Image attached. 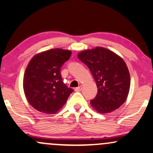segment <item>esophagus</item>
Segmentation results:
<instances>
[{
    "mask_svg": "<svg viewBox=\"0 0 153 153\" xmlns=\"http://www.w3.org/2000/svg\"><path fill=\"white\" fill-rule=\"evenodd\" d=\"M82 90V85H80V86H79V87H78V88H76L75 89V91H77V92H78V91H80Z\"/></svg>",
    "mask_w": 153,
    "mask_h": 153,
    "instance_id": "esophagus-1",
    "label": "esophagus"
}]
</instances>
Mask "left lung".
Listing matches in <instances>:
<instances>
[{
    "label": "left lung",
    "mask_w": 153,
    "mask_h": 153,
    "mask_svg": "<svg viewBox=\"0 0 153 153\" xmlns=\"http://www.w3.org/2000/svg\"><path fill=\"white\" fill-rule=\"evenodd\" d=\"M78 58L89 68L97 87L91 105L101 114L113 112L126 102L130 87V73L123 59L102 47L85 50Z\"/></svg>",
    "instance_id": "obj_1"
}]
</instances>
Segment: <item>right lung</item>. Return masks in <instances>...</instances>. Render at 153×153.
Masks as SVG:
<instances>
[{
	"instance_id": "right-lung-1",
	"label": "right lung",
	"mask_w": 153,
	"mask_h": 153,
	"mask_svg": "<svg viewBox=\"0 0 153 153\" xmlns=\"http://www.w3.org/2000/svg\"><path fill=\"white\" fill-rule=\"evenodd\" d=\"M72 54L69 50L54 48L38 53L27 64L23 76V91L33 108L55 114L73 92L62 82L60 68Z\"/></svg>"
}]
</instances>
